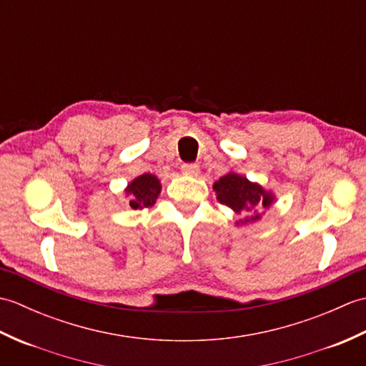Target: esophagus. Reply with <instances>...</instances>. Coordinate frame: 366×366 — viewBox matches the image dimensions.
Here are the masks:
<instances>
[{
    "mask_svg": "<svg viewBox=\"0 0 366 366\" xmlns=\"http://www.w3.org/2000/svg\"><path fill=\"white\" fill-rule=\"evenodd\" d=\"M181 169H182V173L187 176H198V173H199V167L197 165V163H184Z\"/></svg>",
    "mask_w": 366,
    "mask_h": 366,
    "instance_id": "1",
    "label": "esophagus"
}]
</instances>
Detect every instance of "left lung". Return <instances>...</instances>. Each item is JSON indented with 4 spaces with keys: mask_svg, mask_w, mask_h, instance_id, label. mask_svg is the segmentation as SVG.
Masks as SVG:
<instances>
[{
    "mask_svg": "<svg viewBox=\"0 0 366 366\" xmlns=\"http://www.w3.org/2000/svg\"><path fill=\"white\" fill-rule=\"evenodd\" d=\"M214 190L217 193V199L222 204L231 207L236 214H254L250 219L247 217L245 223L248 220H258L259 209H267L274 203V195L270 192H266L259 184L250 182L247 177L239 176L236 173H228L227 176L220 177L214 184Z\"/></svg>",
    "mask_w": 366,
    "mask_h": 366,
    "instance_id": "left-lung-1",
    "label": "left lung"
}]
</instances>
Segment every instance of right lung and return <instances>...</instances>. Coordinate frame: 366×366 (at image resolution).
I'll return each mask as SVG.
<instances>
[{"mask_svg": "<svg viewBox=\"0 0 366 366\" xmlns=\"http://www.w3.org/2000/svg\"><path fill=\"white\" fill-rule=\"evenodd\" d=\"M160 181L154 174H142L134 179L126 189L132 209H143L154 206L160 193Z\"/></svg>", "mask_w": 366, "mask_h": 366, "instance_id": "add662e5", "label": "right lung"}]
</instances>
